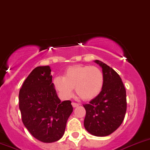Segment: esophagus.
<instances>
[{
	"mask_svg": "<svg viewBox=\"0 0 150 150\" xmlns=\"http://www.w3.org/2000/svg\"><path fill=\"white\" fill-rule=\"evenodd\" d=\"M72 107H78L80 104H78V103H75V102H72Z\"/></svg>",
	"mask_w": 150,
	"mask_h": 150,
	"instance_id": "34e87169",
	"label": "esophagus"
}]
</instances>
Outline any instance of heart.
<instances>
[{
	"label": "heart",
	"mask_w": 150,
	"mask_h": 150,
	"mask_svg": "<svg viewBox=\"0 0 150 150\" xmlns=\"http://www.w3.org/2000/svg\"><path fill=\"white\" fill-rule=\"evenodd\" d=\"M104 81L103 72L97 67L75 65L67 69L63 77H56L54 86L64 99L72 96L75 88L77 95L87 101L94 99L100 93Z\"/></svg>",
	"instance_id": "heart-1"
}]
</instances>
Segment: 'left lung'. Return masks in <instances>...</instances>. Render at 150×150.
I'll list each match as a JSON object with an SVG mask.
<instances>
[{"label":"left lung","instance_id":"8db88e82","mask_svg":"<svg viewBox=\"0 0 150 150\" xmlns=\"http://www.w3.org/2000/svg\"><path fill=\"white\" fill-rule=\"evenodd\" d=\"M95 62L102 67L104 86L102 91L88 104H83L86 114L84 127L96 137H106L119 128L126 112V91L120 75L99 60Z\"/></svg>","mask_w":150,"mask_h":150}]
</instances>
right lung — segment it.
Wrapping results in <instances>:
<instances>
[{
  "instance_id": "obj_1",
  "label": "right lung",
  "mask_w": 150,
  "mask_h": 150,
  "mask_svg": "<svg viewBox=\"0 0 150 150\" xmlns=\"http://www.w3.org/2000/svg\"><path fill=\"white\" fill-rule=\"evenodd\" d=\"M49 66L35 68L19 91V110L24 125L38 140L51 143L59 140L72 112L69 100L61 102L52 83Z\"/></svg>"
}]
</instances>
